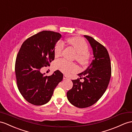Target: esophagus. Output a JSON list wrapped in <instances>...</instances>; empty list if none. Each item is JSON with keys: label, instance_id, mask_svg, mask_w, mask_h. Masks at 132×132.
Segmentation results:
<instances>
[{"label": "esophagus", "instance_id": "obj_1", "mask_svg": "<svg viewBox=\"0 0 132 132\" xmlns=\"http://www.w3.org/2000/svg\"><path fill=\"white\" fill-rule=\"evenodd\" d=\"M63 79H68V77L65 75H64L63 76Z\"/></svg>", "mask_w": 132, "mask_h": 132}]
</instances>
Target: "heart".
I'll return each instance as SVG.
<instances>
[{"label":"heart","instance_id":"b5f03b06","mask_svg":"<svg viewBox=\"0 0 132 132\" xmlns=\"http://www.w3.org/2000/svg\"><path fill=\"white\" fill-rule=\"evenodd\" d=\"M67 43L75 48L77 51L76 59L79 63L85 64L88 59V47L86 42L83 38L78 37H71L67 38ZM64 49V44L62 41H59L56 45L54 49V54L56 57L62 55ZM55 66L61 72L69 74L76 72L78 70V67L75 63L69 62L65 59H60L55 63Z\"/></svg>","mask_w":132,"mask_h":132}]
</instances>
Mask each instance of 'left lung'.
Returning a JSON list of instances; mask_svg holds the SVG:
<instances>
[{"label":"left lung","instance_id":"left-lung-1","mask_svg":"<svg viewBox=\"0 0 132 132\" xmlns=\"http://www.w3.org/2000/svg\"><path fill=\"white\" fill-rule=\"evenodd\" d=\"M93 50L94 59L87 68L78 75L80 79L72 80L73 87L67 93L73 105L85 108L95 104L106 90L111 75V62L106 47L94 38L84 35Z\"/></svg>","mask_w":132,"mask_h":132}]
</instances>
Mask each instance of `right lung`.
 <instances>
[{
    "label": "right lung",
    "mask_w": 132,
    "mask_h": 132,
    "mask_svg": "<svg viewBox=\"0 0 132 132\" xmlns=\"http://www.w3.org/2000/svg\"><path fill=\"white\" fill-rule=\"evenodd\" d=\"M61 37V34L54 31H41L26 40L18 51L15 64L17 85L29 103L37 106L46 104L62 81L63 75L58 70L49 76L40 72L54 60L55 45Z\"/></svg>",
    "instance_id": "1"
}]
</instances>
